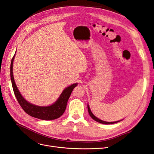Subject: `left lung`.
Masks as SVG:
<instances>
[{
  "mask_svg": "<svg viewBox=\"0 0 154 154\" xmlns=\"http://www.w3.org/2000/svg\"><path fill=\"white\" fill-rule=\"evenodd\" d=\"M87 109H88V113H89V115L91 116V117L95 120L96 122H98V123H102V124H105V125H110V124H114V123H118L119 122H121V121H118V122H104V121L103 120H101L99 118H97V117H96V116L92 114V112H91V109H90V107H89V105H87Z\"/></svg>",
  "mask_w": 154,
  "mask_h": 154,
  "instance_id": "8db88e82",
  "label": "left lung"
}]
</instances>
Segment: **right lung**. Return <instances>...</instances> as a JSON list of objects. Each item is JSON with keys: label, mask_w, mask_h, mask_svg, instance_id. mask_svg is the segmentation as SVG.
Listing matches in <instances>:
<instances>
[{"label": "right lung", "mask_w": 154, "mask_h": 154, "mask_svg": "<svg viewBox=\"0 0 154 154\" xmlns=\"http://www.w3.org/2000/svg\"><path fill=\"white\" fill-rule=\"evenodd\" d=\"M15 54L11 62L10 66V76L12 83L13 89L15 93L16 98L20 104L22 109L29 116L42 120H53L60 118L66 110L68 100L71 96V92L74 88L76 87L78 83H73L71 85L67 87L64 88V90L61 93L58 100L54 103L49 106H38L35 105L27 101L24 97L22 96L20 92L18 91L17 85L15 82V79L13 77V66L14 58L15 57Z\"/></svg>", "instance_id": "add662e5"}]
</instances>
